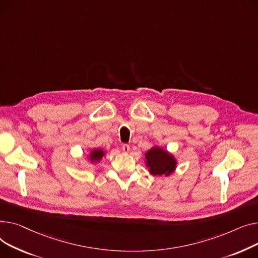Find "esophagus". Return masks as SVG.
<instances>
[{"label": "esophagus", "mask_w": 258, "mask_h": 258, "mask_svg": "<svg viewBox=\"0 0 258 258\" xmlns=\"http://www.w3.org/2000/svg\"><path fill=\"white\" fill-rule=\"evenodd\" d=\"M122 150H123V152H125V153H128L129 151H130V147H129V145H127V144H124V145H122Z\"/></svg>", "instance_id": "1"}]
</instances>
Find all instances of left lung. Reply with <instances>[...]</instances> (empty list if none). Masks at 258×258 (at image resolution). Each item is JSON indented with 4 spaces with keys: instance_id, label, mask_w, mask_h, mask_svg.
Listing matches in <instances>:
<instances>
[{
    "instance_id": "obj_1",
    "label": "left lung",
    "mask_w": 258,
    "mask_h": 258,
    "mask_svg": "<svg viewBox=\"0 0 258 258\" xmlns=\"http://www.w3.org/2000/svg\"><path fill=\"white\" fill-rule=\"evenodd\" d=\"M145 158L147 168L153 176H169L176 170L177 161L175 157L160 147L151 148L146 152Z\"/></svg>"
}]
</instances>
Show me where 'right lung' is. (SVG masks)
Listing matches in <instances>:
<instances>
[{
  "mask_svg": "<svg viewBox=\"0 0 258 258\" xmlns=\"http://www.w3.org/2000/svg\"><path fill=\"white\" fill-rule=\"evenodd\" d=\"M103 156H105V152L102 149H94L89 154V159L93 163H95L99 162L103 158Z\"/></svg>",
  "mask_w": 258,
  "mask_h": 258,
  "instance_id": "add662e5",
  "label": "right lung"
}]
</instances>
